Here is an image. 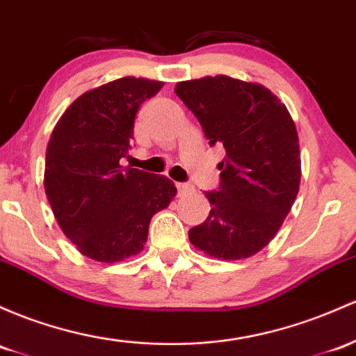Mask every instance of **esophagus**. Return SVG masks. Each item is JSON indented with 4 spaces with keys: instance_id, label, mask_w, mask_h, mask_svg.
I'll use <instances>...</instances> for the list:
<instances>
[{
    "instance_id": "obj_1",
    "label": "esophagus",
    "mask_w": 356,
    "mask_h": 356,
    "mask_svg": "<svg viewBox=\"0 0 356 356\" xmlns=\"http://www.w3.org/2000/svg\"><path fill=\"white\" fill-rule=\"evenodd\" d=\"M175 187H177V196H179V197L187 196V194H191V193H193V191H194L193 186H191V184H184V182H182V184H177Z\"/></svg>"
}]
</instances>
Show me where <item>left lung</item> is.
<instances>
[{"label":"left lung","instance_id":"left-lung-1","mask_svg":"<svg viewBox=\"0 0 356 356\" xmlns=\"http://www.w3.org/2000/svg\"><path fill=\"white\" fill-rule=\"evenodd\" d=\"M175 95L194 113L209 145L221 143V182L206 193L209 216L189 229L201 252L222 260L259 253L277 235L300 184L296 124L265 86L228 76L182 81Z\"/></svg>","mask_w":356,"mask_h":356}]
</instances>
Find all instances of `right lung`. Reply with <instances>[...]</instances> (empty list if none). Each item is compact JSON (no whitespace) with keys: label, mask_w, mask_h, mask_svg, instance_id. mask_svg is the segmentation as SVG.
<instances>
[{"label":"right lung","mask_w":356,"mask_h":356,"mask_svg":"<svg viewBox=\"0 0 356 356\" xmlns=\"http://www.w3.org/2000/svg\"><path fill=\"white\" fill-rule=\"evenodd\" d=\"M160 81L121 77L77 97L57 121L44 187L64 235L89 259L121 261L143 250L152 216L174 199V182L121 165L143 101Z\"/></svg>","instance_id":"right-lung-1"}]
</instances>
